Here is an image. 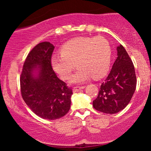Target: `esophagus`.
<instances>
[{
    "instance_id": "esophagus-1",
    "label": "esophagus",
    "mask_w": 151,
    "mask_h": 151,
    "mask_svg": "<svg viewBox=\"0 0 151 151\" xmlns=\"http://www.w3.org/2000/svg\"><path fill=\"white\" fill-rule=\"evenodd\" d=\"M85 88V86H75V87L73 88V92H77V91H79V90L81 89H83Z\"/></svg>"
}]
</instances>
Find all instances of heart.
<instances>
[{
    "label": "heart",
    "mask_w": 151,
    "mask_h": 151,
    "mask_svg": "<svg viewBox=\"0 0 151 151\" xmlns=\"http://www.w3.org/2000/svg\"><path fill=\"white\" fill-rule=\"evenodd\" d=\"M111 58V47L104 37H77L66 42L61 54L52 57L51 63L55 72L63 79L70 78L77 65L79 68L70 82L81 84L92 77H104L110 70Z\"/></svg>",
    "instance_id": "b5f03b06"
}]
</instances>
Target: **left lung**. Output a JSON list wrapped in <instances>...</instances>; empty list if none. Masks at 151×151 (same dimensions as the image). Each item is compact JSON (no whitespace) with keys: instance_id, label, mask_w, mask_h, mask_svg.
I'll use <instances>...</instances> for the list:
<instances>
[{"instance_id":"8db88e82","label":"left lung","mask_w":151,"mask_h":151,"mask_svg":"<svg viewBox=\"0 0 151 151\" xmlns=\"http://www.w3.org/2000/svg\"><path fill=\"white\" fill-rule=\"evenodd\" d=\"M116 50V60L93 101V108L105 114H114L123 110L129 104L136 87L132 60L121 45Z\"/></svg>"}]
</instances>
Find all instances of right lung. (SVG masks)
<instances>
[{"instance_id": "add662e5", "label": "right lung", "mask_w": 151, "mask_h": 151, "mask_svg": "<svg viewBox=\"0 0 151 151\" xmlns=\"http://www.w3.org/2000/svg\"><path fill=\"white\" fill-rule=\"evenodd\" d=\"M54 48L49 42L35 47L25 59L20 78L26 104L38 116L48 120L60 119L67 114L73 93L52 67Z\"/></svg>"}]
</instances>
